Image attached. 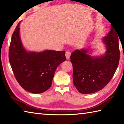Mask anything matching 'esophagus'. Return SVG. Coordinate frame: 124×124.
Returning <instances> with one entry per match:
<instances>
[{"label": "esophagus", "instance_id": "1", "mask_svg": "<svg viewBox=\"0 0 124 124\" xmlns=\"http://www.w3.org/2000/svg\"><path fill=\"white\" fill-rule=\"evenodd\" d=\"M70 54H71V53H70V51H66V54H65V55H66V58L67 60H68L69 58H70Z\"/></svg>", "mask_w": 124, "mask_h": 124}]
</instances>
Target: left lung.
<instances>
[{
  "label": "left lung",
  "instance_id": "obj_1",
  "mask_svg": "<svg viewBox=\"0 0 124 124\" xmlns=\"http://www.w3.org/2000/svg\"><path fill=\"white\" fill-rule=\"evenodd\" d=\"M102 38L106 51L99 56H91V47L73 51L70 62L73 67L74 85L80 93L89 94L106 86L114 75L120 58L118 34L114 27Z\"/></svg>",
  "mask_w": 124,
  "mask_h": 124
}]
</instances>
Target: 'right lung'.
Segmentation results:
<instances>
[{"label": "right lung", "mask_w": 124, "mask_h": 124, "mask_svg": "<svg viewBox=\"0 0 124 124\" xmlns=\"http://www.w3.org/2000/svg\"><path fill=\"white\" fill-rule=\"evenodd\" d=\"M20 22L12 34L9 47L10 64L21 87L32 93H40L49 89L59 65L66 61L65 51H27L20 34Z\"/></svg>", "instance_id": "add662e5"}]
</instances>
